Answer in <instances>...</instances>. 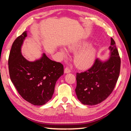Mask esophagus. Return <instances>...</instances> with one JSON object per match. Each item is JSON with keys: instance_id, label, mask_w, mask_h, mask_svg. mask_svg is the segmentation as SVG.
<instances>
[{"instance_id": "esophagus-1", "label": "esophagus", "mask_w": 131, "mask_h": 131, "mask_svg": "<svg viewBox=\"0 0 131 131\" xmlns=\"http://www.w3.org/2000/svg\"><path fill=\"white\" fill-rule=\"evenodd\" d=\"M70 72H71V70L68 67H66L65 69V70H64V72H65V73H70Z\"/></svg>"}]
</instances>
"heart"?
I'll list each match as a JSON object with an SVG mask.
<instances>
[{
	"label": "heart",
	"mask_w": 131,
	"mask_h": 131,
	"mask_svg": "<svg viewBox=\"0 0 131 131\" xmlns=\"http://www.w3.org/2000/svg\"><path fill=\"white\" fill-rule=\"evenodd\" d=\"M88 44L87 41H80L70 44L68 47V50L70 51H77L74 56V63L77 68L81 69L91 66L96 55L95 48L91 45L87 46ZM60 53L63 57H66V53L64 50H61Z\"/></svg>",
	"instance_id": "obj_1"
}]
</instances>
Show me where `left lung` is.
I'll use <instances>...</instances> for the list:
<instances>
[{
	"mask_svg": "<svg viewBox=\"0 0 131 131\" xmlns=\"http://www.w3.org/2000/svg\"><path fill=\"white\" fill-rule=\"evenodd\" d=\"M110 57L107 61L96 59L93 65L84 72L77 73L75 89L77 98L86 105H95L112 94L118 80L121 59L116 43L111 38Z\"/></svg>",
	"mask_w": 131,
	"mask_h": 131,
	"instance_id": "left-lung-1",
	"label": "left lung"
}]
</instances>
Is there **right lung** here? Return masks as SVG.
<instances>
[{"mask_svg": "<svg viewBox=\"0 0 131 131\" xmlns=\"http://www.w3.org/2000/svg\"><path fill=\"white\" fill-rule=\"evenodd\" d=\"M26 36L25 31L13 43L8 61L9 74L22 97L32 105L40 106L51 99L55 83L63 74V66L45 54L39 60H26L21 52Z\"/></svg>", "mask_w": 131, "mask_h": 131, "instance_id": "right-lung-1", "label": "right lung"}]
</instances>
